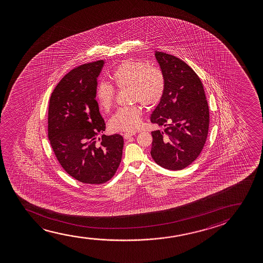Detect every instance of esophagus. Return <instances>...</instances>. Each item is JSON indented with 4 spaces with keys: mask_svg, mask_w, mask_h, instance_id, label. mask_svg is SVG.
I'll list each match as a JSON object with an SVG mask.
<instances>
[{
    "mask_svg": "<svg viewBox=\"0 0 263 263\" xmlns=\"http://www.w3.org/2000/svg\"><path fill=\"white\" fill-rule=\"evenodd\" d=\"M136 133H132V132H128V133H125L123 136H124V138L125 139H129L130 137H133L134 135Z\"/></svg>",
    "mask_w": 263,
    "mask_h": 263,
    "instance_id": "esophagus-1",
    "label": "esophagus"
}]
</instances>
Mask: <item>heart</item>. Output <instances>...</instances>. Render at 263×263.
Here are the masks:
<instances>
[{"label": "heart", "mask_w": 263, "mask_h": 263, "mask_svg": "<svg viewBox=\"0 0 263 263\" xmlns=\"http://www.w3.org/2000/svg\"><path fill=\"white\" fill-rule=\"evenodd\" d=\"M111 79L119 89H130L132 101L140 102L148 108L158 104L165 90V80L160 69L132 59L121 62L112 73ZM95 95L100 108L109 110L115 99L113 87L101 82L98 84ZM141 116L139 106L119 108L110 119L109 126L114 131L132 132L140 126Z\"/></svg>", "instance_id": "heart-1"}]
</instances>
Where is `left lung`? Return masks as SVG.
<instances>
[{
    "label": "left lung",
    "instance_id": "left-lung-1",
    "mask_svg": "<svg viewBox=\"0 0 263 263\" xmlns=\"http://www.w3.org/2000/svg\"><path fill=\"white\" fill-rule=\"evenodd\" d=\"M165 80L162 99L151 122L163 126L152 132L151 155L163 168L180 171L191 164L204 147L209 126L208 101L201 81L185 62L155 51Z\"/></svg>",
    "mask_w": 263,
    "mask_h": 263
}]
</instances>
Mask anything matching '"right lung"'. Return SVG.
I'll return each instance as SVG.
<instances>
[{"label": "right lung", "mask_w": 263, "mask_h": 263, "mask_svg": "<svg viewBox=\"0 0 263 263\" xmlns=\"http://www.w3.org/2000/svg\"><path fill=\"white\" fill-rule=\"evenodd\" d=\"M103 65L100 60L72 69L54 88L49 101L51 146L65 172L83 183L107 182L122 158L120 135L98 137L106 128L95 95Z\"/></svg>", "instance_id": "add662e5"}]
</instances>
